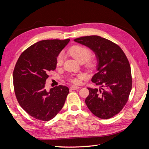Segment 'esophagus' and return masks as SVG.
Wrapping results in <instances>:
<instances>
[{"label":"esophagus","mask_w":149,"mask_h":149,"mask_svg":"<svg viewBox=\"0 0 149 149\" xmlns=\"http://www.w3.org/2000/svg\"><path fill=\"white\" fill-rule=\"evenodd\" d=\"M79 88H80V87L79 86H72L70 87V89L72 90H76V89H78Z\"/></svg>","instance_id":"esophagus-1"}]
</instances>
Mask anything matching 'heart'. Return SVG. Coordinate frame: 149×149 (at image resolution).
I'll return each instance as SVG.
<instances>
[{
	"mask_svg": "<svg viewBox=\"0 0 149 149\" xmlns=\"http://www.w3.org/2000/svg\"><path fill=\"white\" fill-rule=\"evenodd\" d=\"M68 53L79 63H85V66L89 70H94L97 66V60L96 59H94V58H90L91 56L92 53L91 49L86 47L79 45H74L68 50ZM63 61L64 55L63 53H60L56 58V65L58 66H61L63 63ZM81 78L82 75L79 74L76 76V77H73V76L71 77L70 78V81L71 83L73 84H78Z\"/></svg>",
	"mask_w": 149,
	"mask_h": 149,
	"instance_id": "1",
	"label": "heart"
}]
</instances>
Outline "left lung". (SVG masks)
Segmentation results:
<instances>
[{"label": "left lung", "mask_w": 149, "mask_h": 149, "mask_svg": "<svg viewBox=\"0 0 149 149\" xmlns=\"http://www.w3.org/2000/svg\"><path fill=\"white\" fill-rule=\"evenodd\" d=\"M74 41L91 48L98 61L97 73L91 81L100 88H88L89 94L86 104L99 118H111L123 109L132 89L127 58L118 45L100 36L82 37Z\"/></svg>", "instance_id": "left-lung-1"}]
</instances>
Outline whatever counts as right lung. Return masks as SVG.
<instances>
[{
  "mask_svg": "<svg viewBox=\"0 0 149 149\" xmlns=\"http://www.w3.org/2000/svg\"><path fill=\"white\" fill-rule=\"evenodd\" d=\"M70 40H45L37 42L22 52L16 63L13 79L17 100L35 119L51 120L64 106L68 88L59 85L47 91L45 86L49 73L56 69L58 54Z\"/></svg>",
  "mask_w": 149,
  "mask_h": 149,
  "instance_id": "obj_1",
  "label": "right lung"
}]
</instances>
